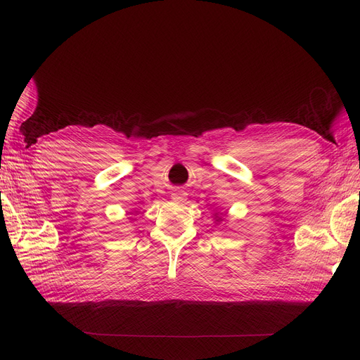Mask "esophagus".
<instances>
[{"instance_id": "esophagus-1", "label": "esophagus", "mask_w": 360, "mask_h": 360, "mask_svg": "<svg viewBox=\"0 0 360 360\" xmlns=\"http://www.w3.org/2000/svg\"><path fill=\"white\" fill-rule=\"evenodd\" d=\"M185 195H187V194H185L182 190H175V191L172 193V198H173V200H184Z\"/></svg>"}]
</instances>
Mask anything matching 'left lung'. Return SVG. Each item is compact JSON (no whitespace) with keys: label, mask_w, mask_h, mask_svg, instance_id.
<instances>
[{"label":"left lung","mask_w":360,"mask_h":360,"mask_svg":"<svg viewBox=\"0 0 360 360\" xmlns=\"http://www.w3.org/2000/svg\"><path fill=\"white\" fill-rule=\"evenodd\" d=\"M219 219H221V218H218V219H217V221H219Z\"/></svg>","instance_id":"obj_1"}]
</instances>
